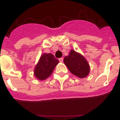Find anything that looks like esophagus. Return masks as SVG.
Instances as JSON below:
<instances>
[{"mask_svg":"<svg viewBox=\"0 0 120 120\" xmlns=\"http://www.w3.org/2000/svg\"><path fill=\"white\" fill-rule=\"evenodd\" d=\"M59 61H60V62H63V61H64V58H60L59 59Z\"/></svg>","mask_w":120,"mask_h":120,"instance_id":"1","label":"esophagus"}]
</instances>
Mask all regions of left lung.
<instances>
[{
	"instance_id": "8db88e82",
	"label": "left lung",
	"mask_w": 120,
	"mask_h": 120,
	"mask_svg": "<svg viewBox=\"0 0 120 120\" xmlns=\"http://www.w3.org/2000/svg\"><path fill=\"white\" fill-rule=\"evenodd\" d=\"M64 62L72 74L79 78L86 77L90 72V66L86 59L79 53L71 50Z\"/></svg>"
}]
</instances>
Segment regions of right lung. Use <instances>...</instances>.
Wrapping results in <instances>:
<instances>
[{"mask_svg": "<svg viewBox=\"0 0 120 120\" xmlns=\"http://www.w3.org/2000/svg\"><path fill=\"white\" fill-rule=\"evenodd\" d=\"M58 60L51 53H44L41 56L35 67L34 75L38 80H45L52 73L55 67L58 64Z\"/></svg>", "mask_w": 120, "mask_h": 120, "instance_id": "obj_1", "label": "right lung"}]
</instances>
